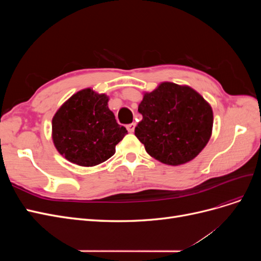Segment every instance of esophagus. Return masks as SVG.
I'll list each match as a JSON object with an SVG mask.
<instances>
[{
    "label": "esophagus",
    "instance_id": "34e87169",
    "mask_svg": "<svg viewBox=\"0 0 261 261\" xmlns=\"http://www.w3.org/2000/svg\"><path fill=\"white\" fill-rule=\"evenodd\" d=\"M135 127H136V124L135 123H130V124H128L127 126H126V128H127V130L129 133H133L134 130H135Z\"/></svg>",
    "mask_w": 261,
    "mask_h": 261
}]
</instances>
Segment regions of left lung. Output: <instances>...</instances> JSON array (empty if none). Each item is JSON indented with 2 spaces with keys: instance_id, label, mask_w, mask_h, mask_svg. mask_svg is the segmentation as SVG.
I'll return each instance as SVG.
<instances>
[{
  "instance_id": "8db88e82",
  "label": "left lung",
  "mask_w": 261,
  "mask_h": 261,
  "mask_svg": "<svg viewBox=\"0 0 261 261\" xmlns=\"http://www.w3.org/2000/svg\"><path fill=\"white\" fill-rule=\"evenodd\" d=\"M138 112L143 120L135 135L148 154L164 164L175 167L193 160L211 137L212 108L189 86L161 83L144 93Z\"/></svg>"
}]
</instances>
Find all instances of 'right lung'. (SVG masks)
Instances as JSON below:
<instances>
[{
	"instance_id": "add662e5",
	"label": "right lung",
	"mask_w": 261,
	"mask_h": 261,
	"mask_svg": "<svg viewBox=\"0 0 261 261\" xmlns=\"http://www.w3.org/2000/svg\"><path fill=\"white\" fill-rule=\"evenodd\" d=\"M109 97L91 88L77 91L52 118V139L60 154L81 167H94L115 153L126 135L108 106Z\"/></svg>"
}]
</instances>
